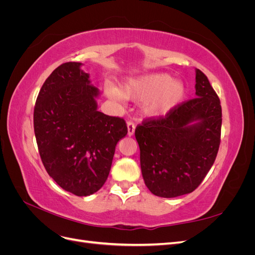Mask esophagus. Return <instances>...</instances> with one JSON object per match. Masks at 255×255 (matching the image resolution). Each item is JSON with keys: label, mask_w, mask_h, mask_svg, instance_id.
I'll use <instances>...</instances> for the list:
<instances>
[{"label": "esophagus", "mask_w": 255, "mask_h": 255, "mask_svg": "<svg viewBox=\"0 0 255 255\" xmlns=\"http://www.w3.org/2000/svg\"><path fill=\"white\" fill-rule=\"evenodd\" d=\"M127 126H128V135L129 137L133 136L134 133H135V128H136L135 125H134V123H133L132 121H128V122L127 123Z\"/></svg>", "instance_id": "34e87169"}]
</instances>
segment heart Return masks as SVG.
Here are the masks:
<instances>
[{"mask_svg": "<svg viewBox=\"0 0 255 255\" xmlns=\"http://www.w3.org/2000/svg\"><path fill=\"white\" fill-rule=\"evenodd\" d=\"M106 95L115 101L126 99L140 101L142 112L149 117H160L179 106L186 97V86L165 72H154L129 78L122 83L121 89L114 85L105 87Z\"/></svg>", "mask_w": 255, "mask_h": 255, "instance_id": "1", "label": "heart"}]
</instances>
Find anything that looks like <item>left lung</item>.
Listing matches in <instances>:
<instances>
[{"mask_svg":"<svg viewBox=\"0 0 255 255\" xmlns=\"http://www.w3.org/2000/svg\"><path fill=\"white\" fill-rule=\"evenodd\" d=\"M196 96L164 119L138 126L136 140L145 186L153 195L175 198L194 191L217 156L221 105L203 72L196 69Z\"/></svg>","mask_w":255,"mask_h":255,"instance_id":"obj_1","label":"left lung"}]
</instances>
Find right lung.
Wrapping results in <instances>:
<instances>
[{"label":"right lung","mask_w":255,"mask_h":255,"mask_svg":"<svg viewBox=\"0 0 255 255\" xmlns=\"http://www.w3.org/2000/svg\"><path fill=\"white\" fill-rule=\"evenodd\" d=\"M82 66L63 64L45 80L35 105L34 130L49 175L66 191L86 197L106 182L128 128L123 119L98 111L100 90Z\"/></svg>","instance_id":"1"}]
</instances>
